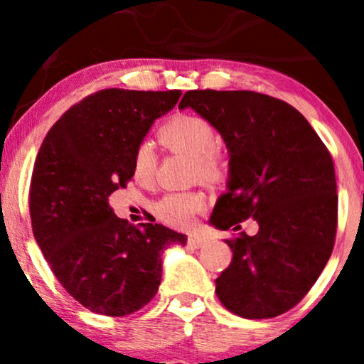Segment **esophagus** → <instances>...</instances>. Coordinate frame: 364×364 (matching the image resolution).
<instances>
[{
    "label": "esophagus",
    "mask_w": 364,
    "mask_h": 364,
    "mask_svg": "<svg viewBox=\"0 0 364 364\" xmlns=\"http://www.w3.org/2000/svg\"><path fill=\"white\" fill-rule=\"evenodd\" d=\"M205 243L207 237L203 235H198V232H191V235L188 236V246H191V248H202Z\"/></svg>",
    "instance_id": "1"
}]
</instances>
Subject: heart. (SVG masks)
<instances>
[{"mask_svg": "<svg viewBox=\"0 0 364 364\" xmlns=\"http://www.w3.org/2000/svg\"><path fill=\"white\" fill-rule=\"evenodd\" d=\"M159 140L173 152L193 159V174L200 181L217 183L223 178V168L212 149L215 147V132L205 119L191 114H178L166 121L159 129ZM133 176L141 185H150L156 178L157 159L152 144L141 141L133 152ZM205 208V200L196 193L169 195L157 205V214L166 224L186 229L195 215Z\"/></svg>", "mask_w": 364, "mask_h": 364, "instance_id": "1", "label": "heart"}]
</instances>
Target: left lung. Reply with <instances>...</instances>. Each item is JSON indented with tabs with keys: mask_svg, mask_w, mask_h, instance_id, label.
<instances>
[{
	"mask_svg": "<svg viewBox=\"0 0 364 364\" xmlns=\"http://www.w3.org/2000/svg\"><path fill=\"white\" fill-rule=\"evenodd\" d=\"M191 107L214 127L229 154L228 191L210 224L241 229L252 217L258 232L225 243L232 262L215 292L243 318H274L311 289L333 250L337 229L336 171L306 118L287 102L252 90H188Z\"/></svg>",
	"mask_w": 364,
	"mask_h": 364,
	"instance_id": "left-lung-1",
	"label": "left lung"
}]
</instances>
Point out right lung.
Segmentation results:
<instances>
[{"label": "right lung", "instance_id": "right-lung-1", "mask_svg": "<svg viewBox=\"0 0 364 364\" xmlns=\"http://www.w3.org/2000/svg\"><path fill=\"white\" fill-rule=\"evenodd\" d=\"M181 90L106 89L61 116L31 181L32 231L53 274L87 310L124 316L157 294L162 253L186 235L114 215L109 195L133 178V152Z\"/></svg>", "mask_w": 364, "mask_h": 364}]
</instances>
